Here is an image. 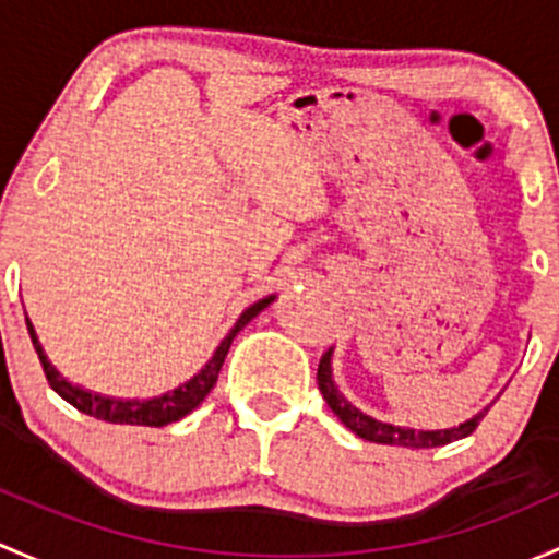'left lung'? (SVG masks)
I'll return each instance as SVG.
<instances>
[{
  "instance_id": "1",
  "label": "left lung",
  "mask_w": 559,
  "mask_h": 559,
  "mask_svg": "<svg viewBox=\"0 0 559 559\" xmlns=\"http://www.w3.org/2000/svg\"><path fill=\"white\" fill-rule=\"evenodd\" d=\"M333 347L322 355L320 368H318V388L325 399V404L331 406V412L353 430L355 436L360 439L373 441V444H390V447H412V450H430V447H444L450 441L465 439L476 430L479 419L485 417L487 408L476 412L474 417L465 419V423L454 425V428H444V430H419V428H404V425H393V423H382L377 417H368L366 412H360L358 406L349 404L344 399V393H338L336 382H333Z\"/></svg>"
}]
</instances>
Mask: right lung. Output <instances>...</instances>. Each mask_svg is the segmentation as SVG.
I'll return each instance as SVG.
<instances>
[{"mask_svg": "<svg viewBox=\"0 0 559 559\" xmlns=\"http://www.w3.org/2000/svg\"><path fill=\"white\" fill-rule=\"evenodd\" d=\"M274 298L277 296H266V298H261V301L250 304V307L239 314L237 325H234L231 331H228V336L223 338L221 347L215 349V355L206 360V366L201 368L199 373H193L186 384L169 390V393L155 395V399H112V395L91 393V390L69 382L64 373H61L59 368L48 360V355H45V349H43V344H39L37 331H34L32 322L26 320V325H28V336H32L34 349H37L39 364H43V371H45V377H48L50 388H53L56 393L67 401V404H72L78 412L88 414V417L105 419V423L151 425V428H164V425L177 423V419H182L186 414H191L193 408L199 406L206 395H210V390L215 388L217 373H221L223 360H226L234 336H237L241 328H245L252 318H258V314H261L263 309L274 301Z\"/></svg>", "mask_w": 559, "mask_h": 559, "instance_id": "right-lung-1", "label": "right lung"}]
</instances>
